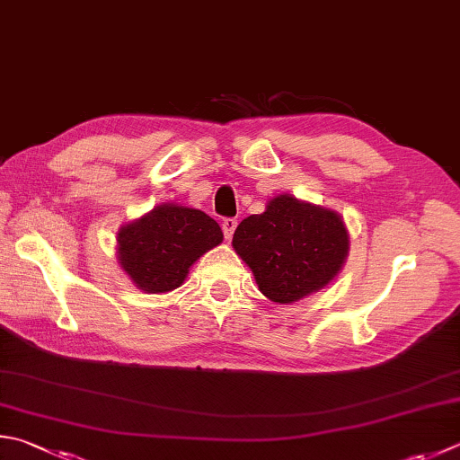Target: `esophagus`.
I'll use <instances>...</instances> for the list:
<instances>
[{
  "instance_id": "1",
  "label": "esophagus",
  "mask_w": 460,
  "mask_h": 460,
  "mask_svg": "<svg viewBox=\"0 0 460 460\" xmlns=\"http://www.w3.org/2000/svg\"><path fill=\"white\" fill-rule=\"evenodd\" d=\"M236 226H238V220L236 218H224L222 220V232H224V238H232V234H234V230H236Z\"/></svg>"
}]
</instances>
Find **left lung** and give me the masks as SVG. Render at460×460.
<instances>
[{
    "mask_svg": "<svg viewBox=\"0 0 460 460\" xmlns=\"http://www.w3.org/2000/svg\"><path fill=\"white\" fill-rule=\"evenodd\" d=\"M232 246L252 268L260 292L290 305L334 279L349 252V234L338 214L284 194L266 212L242 220Z\"/></svg>",
    "mask_w": 460,
    "mask_h": 460,
    "instance_id": "1",
    "label": "left lung"
}]
</instances>
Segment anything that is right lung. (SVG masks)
I'll return each instance as SVG.
<instances>
[{
    "label": "right lung",
    "mask_w": 460,
    "mask_h": 460,
    "mask_svg": "<svg viewBox=\"0 0 460 460\" xmlns=\"http://www.w3.org/2000/svg\"><path fill=\"white\" fill-rule=\"evenodd\" d=\"M222 242L218 222L194 208L164 204L118 234L119 264L140 290H174L188 268Z\"/></svg>",
    "instance_id": "add662e5"
}]
</instances>
